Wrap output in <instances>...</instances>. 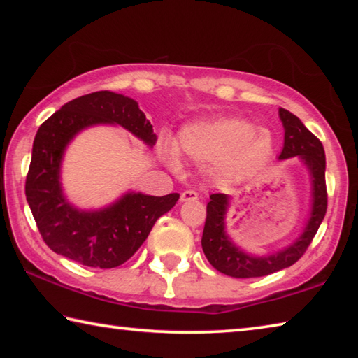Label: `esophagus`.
Listing matches in <instances>:
<instances>
[{
  "instance_id": "obj_1",
  "label": "esophagus",
  "mask_w": 358,
  "mask_h": 358,
  "mask_svg": "<svg viewBox=\"0 0 358 358\" xmlns=\"http://www.w3.org/2000/svg\"><path fill=\"white\" fill-rule=\"evenodd\" d=\"M199 199V194L196 191H183L181 192L180 201L181 202H196Z\"/></svg>"
}]
</instances>
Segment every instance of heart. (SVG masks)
I'll use <instances>...</instances> for the list:
<instances>
[{
  "label": "heart",
  "mask_w": 358,
  "mask_h": 358,
  "mask_svg": "<svg viewBox=\"0 0 358 358\" xmlns=\"http://www.w3.org/2000/svg\"><path fill=\"white\" fill-rule=\"evenodd\" d=\"M273 150L268 129L256 128L241 118H216L185 126L177 145H166L162 155L173 171H180L181 153L197 162H211L213 172L222 178L240 180L262 169Z\"/></svg>",
  "instance_id": "heart-1"
}]
</instances>
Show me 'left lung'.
Instances as JSON below:
<instances>
[{
	"label": "left lung",
	"mask_w": 358,
	"mask_h": 358,
	"mask_svg": "<svg viewBox=\"0 0 358 358\" xmlns=\"http://www.w3.org/2000/svg\"><path fill=\"white\" fill-rule=\"evenodd\" d=\"M284 126V147L278 159L284 161L299 156L308 169L311 180V210L303 232L294 243L275 252L254 256L241 250L226 232V215L229 208L227 194H211L207 203V221L202 235V250L208 262L221 273L232 278H257L294 265L316 235L327 211L325 187V151L319 138L306 129L300 118L286 108H280Z\"/></svg>",
	"instance_id": "obj_1"
}]
</instances>
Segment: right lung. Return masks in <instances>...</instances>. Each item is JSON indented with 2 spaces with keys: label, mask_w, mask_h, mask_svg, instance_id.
Segmentation results:
<instances>
[{
  "label": "right lung",
  "mask_w": 358,
  "mask_h": 358,
  "mask_svg": "<svg viewBox=\"0 0 358 358\" xmlns=\"http://www.w3.org/2000/svg\"><path fill=\"white\" fill-rule=\"evenodd\" d=\"M98 124L120 126L150 148L156 143L153 126L134 99L113 92L80 96L38 129L25 194L42 238L52 251L85 266L115 268L134 256L180 194L155 197L129 191L104 208L82 210L72 205L62 185L66 148L78 132Z\"/></svg>",
  "instance_id": "right-lung-1"
}]
</instances>
